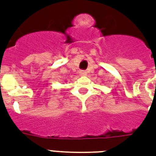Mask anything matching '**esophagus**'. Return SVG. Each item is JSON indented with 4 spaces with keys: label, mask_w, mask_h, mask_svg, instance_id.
<instances>
[{
    "label": "esophagus",
    "mask_w": 156,
    "mask_h": 156,
    "mask_svg": "<svg viewBox=\"0 0 156 156\" xmlns=\"http://www.w3.org/2000/svg\"><path fill=\"white\" fill-rule=\"evenodd\" d=\"M80 74H81V76H86L87 75V72L85 71V70H81Z\"/></svg>",
    "instance_id": "obj_1"
}]
</instances>
